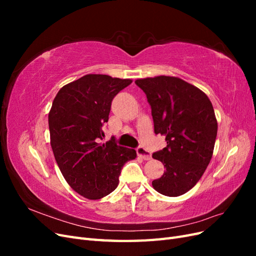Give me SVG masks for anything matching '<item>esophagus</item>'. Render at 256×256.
<instances>
[{"label": "esophagus", "mask_w": 256, "mask_h": 256, "mask_svg": "<svg viewBox=\"0 0 256 256\" xmlns=\"http://www.w3.org/2000/svg\"><path fill=\"white\" fill-rule=\"evenodd\" d=\"M136 154H138V156H140L144 160H150L152 159L150 152L147 150H145L144 147H142V146L138 147V148H136Z\"/></svg>", "instance_id": "esophagus-1"}]
</instances>
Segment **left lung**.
Returning a JSON list of instances; mask_svg holds the SVG:
<instances>
[{
    "instance_id": "1",
    "label": "left lung",
    "mask_w": 256,
    "mask_h": 256,
    "mask_svg": "<svg viewBox=\"0 0 256 256\" xmlns=\"http://www.w3.org/2000/svg\"><path fill=\"white\" fill-rule=\"evenodd\" d=\"M152 106L154 134L166 146L152 154L166 171L152 184L166 196L192 189L212 157L218 122L212 102L203 90L177 76H158L136 80Z\"/></svg>"
}]
</instances>
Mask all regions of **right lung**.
<instances>
[{
  "label": "right lung",
  "mask_w": 256,
  "mask_h": 256,
  "mask_svg": "<svg viewBox=\"0 0 256 256\" xmlns=\"http://www.w3.org/2000/svg\"><path fill=\"white\" fill-rule=\"evenodd\" d=\"M131 82L85 74L64 85L52 102L48 120L54 158L67 184L88 200L114 191L122 166L136 157L134 150L116 145L113 138L99 143L113 98Z\"/></svg>",
  "instance_id": "obj_1"
}]
</instances>
